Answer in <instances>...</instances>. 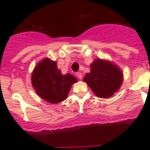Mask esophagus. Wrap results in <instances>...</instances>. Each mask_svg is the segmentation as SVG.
I'll return each instance as SVG.
<instances>
[{"mask_svg": "<svg viewBox=\"0 0 150 150\" xmlns=\"http://www.w3.org/2000/svg\"><path fill=\"white\" fill-rule=\"evenodd\" d=\"M76 76H78V78H79V79H82V78H83V75H82V74L80 72L76 73Z\"/></svg>", "mask_w": 150, "mask_h": 150, "instance_id": "34e87169", "label": "esophagus"}]
</instances>
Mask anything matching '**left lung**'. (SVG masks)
Returning <instances> with one entry per match:
<instances>
[{
	"instance_id": "8db88e82",
	"label": "left lung",
	"mask_w": 150,
	"mask_h": 150,
	"mask_svg": "<svg viewBox=\"0 0 150 150\" xmlns=\"http://www.w3.org/2000/svg\"><path fill=\"white\" fill-rule=\"evenodd\" d=\"M83 79L97 96L109 98L121 86L122 74L113 64L98 59L91 64V72Z\"/></svg>"
}]
</instances>
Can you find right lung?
Wrapping results in <instances>:
<instances>
[{
	"label": "right lung",
	"mask_w": 150,
	"mask_h": 150,
	"mask_svg": "<svg viewBox=\"0 0 150 150\" xmlns=\"http://www.w3.org/2000/svg\"><path fill=\"white\" fill-rule=\"evenodd\" d=\"M32 85L40 97L52 104H57L67 98L72 85L77 79L71 74H62L55 62L46 59L34 68Z\"/></svg>",
	"instance_id": "right-lung-1"
}]
</instances>
